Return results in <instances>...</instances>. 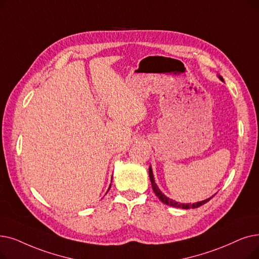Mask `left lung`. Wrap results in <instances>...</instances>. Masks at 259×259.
I'll return each instance as SVG.
<instances>
[{"label": "left lung", "instance_id": "left-lung-1", "mask_svg": "<svg viewBox=\"0 0 259 259\" xmlns=\"http://www.w3.org/2000/svg\"><path fill=\"white\" fill-rule=\"evenodd\" d=\"M221 80H223L222 79V77H219ZM149 178H150V181H151V185H152V189H153V192H154V194H155V196L159 198L164 204H166V205H169V206H174V207H180V208H185V209H188V208H197V207H199V206H201V205H203V204H205L206 202H208L210 199H211V197L210 198H208V199H206V200H204V201H201V202H197V203H193V204H182V203H179V202H176V201H174V200H171V199H169L168 197H166L164 194H162V192L161 190L159 189V187H157V185L155 184V182H154V178H153V174H152V169H151V167H149Z\"/></svg>", "mask_w": 259, "mask_h": 259}]
</instances>
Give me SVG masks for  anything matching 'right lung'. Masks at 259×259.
Listing matches in <instances>:
<instances>
[{
	"instance_id": "right-lung-1",
	"label": "right lung",
	"mask_w": 259,
	"mask_h": 259,
	"mask_svg": "<svg viewBox=\"0 0 259 259\" xmlns=\"http://www.w3.org/2000/svg\"><path fill=\"white\" fill-rule=\"evenodd\" d=\"M109 189H110V188H109Z\"/></svg>"
}]
</instances>
